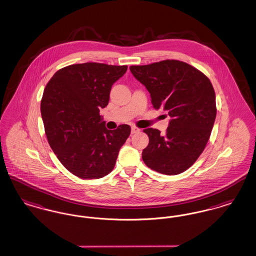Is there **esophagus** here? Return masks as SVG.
<instances>
[{
	"mask_svg": "<svg viewBox=\"0 0 256 256\" xmlns=\"http://www.w3.org/2000/svg\"><path fill=\"white\" fill-rule=\"evenodd\" d=\"M140 132V128H138L135 126H132V134H137V132Z\"/></svg>",
	"mask_w": 256,
	"mask_h": 256,
	"instance_id": "obj_1",
	"label": "esophagus"
}]
</instances>
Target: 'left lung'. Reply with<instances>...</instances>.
<instances>
[{
  "label": "left lung",
  "instance_id": "8db88e82",
  "mask_svg": "<svg viewBox=\"0 0 256 256\" xmlns=\"http://www.w3.org/2000/svg\"><path fill=\"white\" fill-rule=\"evenodd\" d=\"M146 86L156 110L170 119L164 135L148 128V145L142 158L160 174H178L190 168L204 152L216 118V96L209 78L182 61L167 60L130 67Z\"/></svg>",
  "mask_w": 256,
  "mask_h": 256
}]
</instances>
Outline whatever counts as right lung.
<instances>
[{"mask_svg": "<svg viewBox=\"0 0 256 256\" xmlns=\"http://www.w3.org/2000/svg\"><path fill=\"white\" fill-rule=\"evenodd\" d=\"M126 70V65L73 64L58 70L45 87L41 115L50 146L80 178L108 174L130 134L128 124L108 130L100 115L108 104L113 84Z\"/></svg>", "mask_w": 256, "mask_h": 256, "instance_id": "add662e5", "label": "right lung"}]
</instances>
